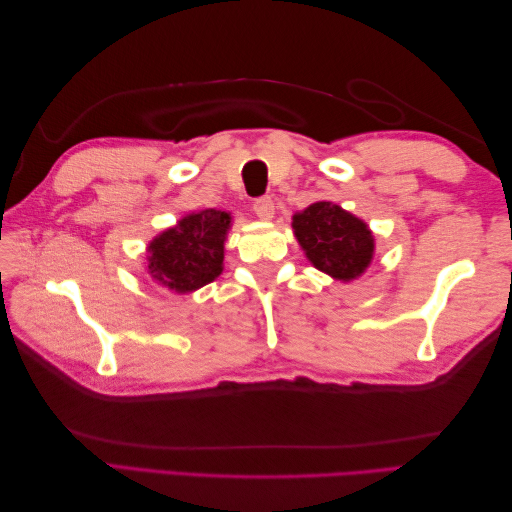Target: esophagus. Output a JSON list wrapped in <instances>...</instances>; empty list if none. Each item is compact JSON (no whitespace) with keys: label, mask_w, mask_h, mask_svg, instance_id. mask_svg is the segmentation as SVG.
I'll return each mask as SVG.
<instances>
[{"label":"esophagus","mask_w":512,"mask_h":512,"mask_svg":"<svg viewBox=\"0 0 512 512\" xmlns=\"http://www.w3.org/2000/svg\"><path fill=\"white\" fill-rule=\"evenodd\" d=\"M253 211H255V215L259 217V220H264V222L273 220V217H275V202H273V198H259V200H255Z\"/></svg>","instance_id":"esophagus-1"}]
</instances>
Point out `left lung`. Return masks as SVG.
<instances>
[{"instance_id":"8db88e82","label":"left lung","mask_w":512,"mask_h":512,"mask_svg":"<svg viewBox=\"0 0 512 512\" xmlns=\"http://www.w3.org/2000/svg\"><path fill=\"white\" fill-rule=\"evenodd\" d=\"M292 233L308 262L336 281L350 284L372 266L374 233L343 206L319 200L292 215Z\"/></svg>"}]
</instances>
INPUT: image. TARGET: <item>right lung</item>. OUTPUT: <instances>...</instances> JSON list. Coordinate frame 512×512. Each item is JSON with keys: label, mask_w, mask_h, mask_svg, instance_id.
Returning a JSON list of instances; mask_svg holds the SVG:
<instances>
[{"label": "right lung", "mask_w": 512, "mask_h": 512, "mask_svg": "<svg viewBox=\"0 0 512 512\" xmlns=\"http://www.w3.org/2000/svg\"><path fill=\"white\" fill-rule=\"evenodd\" d=\"M231 226L233 217L228 211L202 209L187 213L147 244L145 273L160 288L176 295H191L222 275L226 235Z\"/></svg>", "instance_id": "add662e5"}]
</instances>
